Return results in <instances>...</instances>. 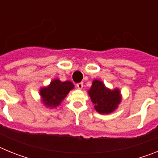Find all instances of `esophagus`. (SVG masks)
I'll list each match as a JSON object with an SVG mask.
<instances>
[{"label":"esophagus","instance_id":"34e87169","mask_svg":"<svg viewBox=\"0 0 158 158\" xmlns=\"http://www.w3.org/2000/svg\"><path fill=\"white\" fill-rule=\"evenodd\" d=\"M83 86H84L83 82H80V83L77 84V87L79 89H82V88H83Z\"/></svg>","mask_w":158,"mask_h":158}]
</instances>
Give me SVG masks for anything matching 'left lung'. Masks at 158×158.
Returning <instances> with one entry per match:
<instances>
[{"mask_svg":"<svg viewBox=\"0 0 158 158\" xmlns=\"http://www.w3.org/2000/svg\"><path fill=\"white\" fill-rule=\"evenodd\" d=\"M88 93L95 104V109L100 114H109L114 111L122 100L119 89H107L99 80L93 81L91 89Z\"/></svg>","mask_w":158,"mask_h":158,"instance_id":"1","label":"left lung"}]
</instances>
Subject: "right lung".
<instances>
[{"label": "right lung", "mask_w": 158, "mask_h": 158, "mask_svg": "<svg viewBox=\"0 0 158 158\" xmlns=\"http://www.w3.org/2000/svg\"><path fill=\"white\" fill-rule=\"evenodd\" d=\"M73 88L74 85L69 81L62 82L54 79L48 86L41 88L40 90L42 101L47 107H58Z\"/></svg>", "instance_id": "add662e5"}]
</instances>
